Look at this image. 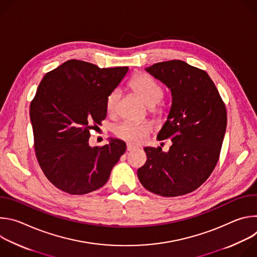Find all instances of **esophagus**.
I'll return each instance as SVG.
<instances>
[{"label": "esophagus", "instance_id": "1", "mask_svg": "<svg viewBox=\"0 0 257 257\" xmlns=\"http://www.w3.org/2000/svg\"><path fill=\"white\" fill-rule=\"evenodd\" d=\"M138 148L136 145H133V144H131V143H128L127 144V151L128 152H132V151H135V150H137Z\"/></svg>", "mask_w": 257, "mask_h": 257}]
</instances>
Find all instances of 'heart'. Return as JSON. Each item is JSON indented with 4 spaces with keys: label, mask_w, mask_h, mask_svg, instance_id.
<instances>
[{
    "label": "heart",
    "mask_w": 257,
    "mask_h": 257,
    "mask_svg": "<svg viewBox=\"0 0 257 257\" xmlns=\"http://www.w3.org/2000/svg\"><path fill=\"white\" fill-rule=\"evenodd\" d=\"M131 87L149 107L156 106L164 96L163 86L155 78L148 74H139L135 76L131 81ZM120 97L121 91L119 89L113 90L106 97L105 107L108 115L116 114ZM151 130L152 127L150 124L124 122L116 127L115 133L118 137L124 140L140 143L145 140Z\"/></svg>",
    "instance_id": "b5f03b06"
}]
</instances>
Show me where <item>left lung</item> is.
<instances>
[{"label": "left lung", "instance_id": "8db88e82", "mask_svg": "<svg viewBox=\"0 0 257 257\" xmlns=\"http://www.w3.org/2000/svg\"><path fill=\"white\" fill-rule=\"evenodd\" d=\"M172 93L167 121L157 139H171L166 153L146 146L148 157L137 176L149 191L165 196L196 190L212 173L227 128V111L213 81L196 67L172 60L145 68Z\"/></svg>", "mask_w": 257, "mask_h": 257}]
</instances>
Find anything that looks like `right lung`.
Instances as JSON below:
<instances>
[{"mask_svg": "<svg viewBox=\"0 0 257 257\" xmlns=\"http://www.w3.org/2000/svg\"><path fill=\"white\" fill-rule=\"evenodd\" d=\"M128 70L69 60L41 81L30 103L34 149L44 174L58 189L74 195L99 189L125 153L123 140L111 138L101 148H91L89 137L106 117V97Z\"/></svg>", "mask_w": 257, "mask_h": 257, "instance_id": "1", "label": "right lung"}]
</instances>
